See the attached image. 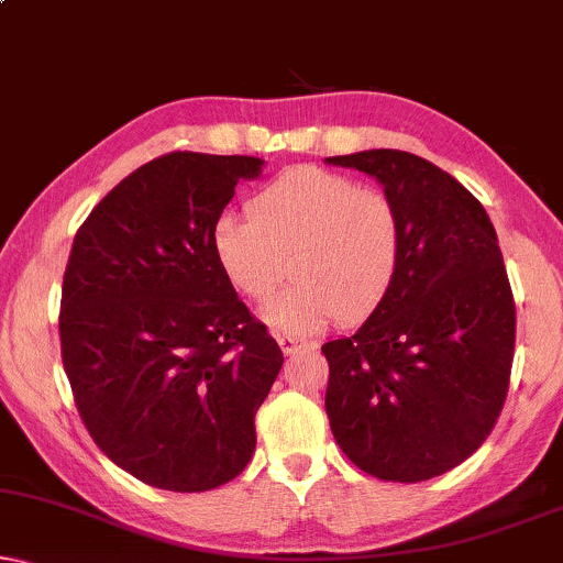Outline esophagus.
Wrapping results in <instances>:
<instances>
[{"label": "esophagus", "mask_w": 563, "mask_h": 563, "mask_svg": "<svg viewBox=\"0 0 563 563\" xmlns=\"http://www.w3.org/2000/svg\"><path fill=\"white\" fill-rule=\"evenodd\" d=\"M277 344H280V350L286 352V355H296V352L313 347L311 342L298 340V336H290V334H277Z\"/></svg>", "instance_id": "34e87169"}]
</instances>
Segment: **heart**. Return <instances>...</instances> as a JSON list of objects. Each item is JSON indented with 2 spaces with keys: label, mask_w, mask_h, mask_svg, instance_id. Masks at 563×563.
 I'll return each mask as SVG.
<instances>
[{
  "label": "heart",
  "mask_w": 563,
  "mask_h": 563,
  "mask_svg": "<svg viewBox=\"0 0 563 563\" xmlns=\"http://www.w3.org/2000/svg\"><path fill=\"white\" fill-rule=\"evenodd\" d=\"M250 213H221L211 246L239 296L267 301L262 319L275 332L311 334L340 317L363 321L391 290L401 262L399 211L380 190L336 172L290 167L262 187Z\"/></svg>",
  "instance_id": "heart-1"
}]
</instances>
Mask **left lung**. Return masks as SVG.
Returning <instances> with one entry per match:
<instances>
[{
	"label": "left lung",
	"mask_w": 563,
	"mask_h": 563,
	"mask_svg": "<svg viewBox=\"0 0 563 563\" xmlns=\"http://www.w3.org/2000/svg\"><path fill=\"white\" fill-rule=\"evenodd\" d=\"M376 177L404 244L388 296L327 342V417L365 474L417 484L478 451L505 407L515 301L484 206L432 162L396 148L327 156Z\"/></svg>",
	"instance_id": "obj_1"
}]
</instances>
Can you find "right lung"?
Here are the masks:
<instances>
[{"label":"right lung","mask_w":563,"mask_h":563,"mask_svg":"<svg viewBox=\"0 0 563 563\" xmlns=\"http://www.w3.org/2000/svg\"><path fill=\"white\" fill-rule=\"evenodd\" d=\"M257 156L172 152L131 172L74 236L64 371L108 459L139 482L208 492L252 461L283 352L213 257V223Z\"/></svg>","instance_id":"1"}]
</instances>
